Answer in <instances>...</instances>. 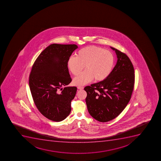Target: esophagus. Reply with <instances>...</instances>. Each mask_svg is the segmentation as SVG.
Listing matches in <instances>:
<instances>
[{"label":"esophagus","instance_id":"34e87169","mask_svg":"<svg viewBox=\"0 0 161 161\" xmlns=\"http://www.w3.org/2000/svg\"><path fill=\"white\" fill-rule=\"evenodd\" d=\"M77 88H78V89L80 90L84 89V87H81V86H78V87H77Z\"/></svg>","mask_w":161,"mask_h":161}]
</instances>
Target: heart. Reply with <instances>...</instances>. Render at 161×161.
I'll use <instances>...</instances> for the list:
<instances>
[{
    "label": "heart",
    "mask_w": 161,
    "mask_h": 161,
    "mask_svg": "<svg viewBox=\"0 0 161 161\" xmlns=\"http://www.w3.org/2000/svg\"><path fill=\"white\" fill-rule=\"evenodd\" d=\"M115 58L110 51L95 46H89L78 51L75 57L68 61V67L75 76L81 73L85 66L86 70L73 80L74 85L84 86L92 81H102L110 75Z\"/></svg>",
    "instance_id": "heart-1"
}]
</instances>
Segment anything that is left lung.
<instances>
[{
  "label": "left lung",
  "mask_w": 161,
  "mask_h": 161,
  "mask_svg": "<svg viewBox=\"0 0 161 161\" xmlns=\"http://www.w3.org/2000/svg\"><path fill=\"white\" fill-rule=\"evenodd\" d=\"M111 48L118 60L110 75L84 88L88 112L100 122H108L120 114L130 101L134 88L135 74L131 60L126 54Z\"/></svg>",
  "instance_id": "1"
}]
</instances>
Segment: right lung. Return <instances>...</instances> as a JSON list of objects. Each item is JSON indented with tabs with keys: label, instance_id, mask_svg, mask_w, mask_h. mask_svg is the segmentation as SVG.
Here are the masks:
<instances>
[{
	"label": "right lung",
	"instance_id": "add662e5",
	"mask_svg": "<svg viewBox=\"0 0 161 161\" xmlns=\"http://www.w3.org/2000/svg\"><path fill=\"white\" fill-rule=\"evenodd\" d=\"M77 48L74 44H51L39 54L33 65L29 76L31 94L39 112L50 120L60 122L71 110V103L77 88L65 86L72 81L68 61Z\"/></svg>",
	"mask_w": 161,
	"mask_h": 161
}]
</instances>
